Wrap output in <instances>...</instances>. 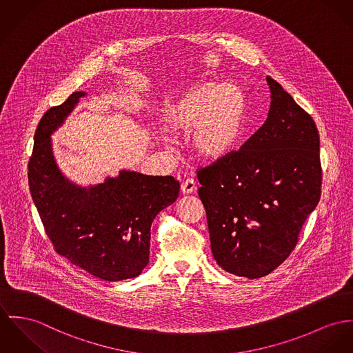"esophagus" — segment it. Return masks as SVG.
I'll return each instance as SVG.
<instances>
[{
  "label": "esophagus",
  "instance_id": "esophagus-1",
  "mask_svg": "<svg viewBox=\"0 0 353 353\" xmlns=\"http://www.w3.org/2000/svg\"><path fill=\"white\" fill-rule=\"evenodd\" d=\"M194 190H196V183L192 179H187V180L183 181V184H181V192L183 193L190 194V193H193Z\"/></svg>",
  "mask_w": 353,
  "mask_h": 353
}]
</instances>
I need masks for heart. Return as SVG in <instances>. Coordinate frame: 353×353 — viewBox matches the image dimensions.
<instances>
[{"mask_svg":"<svg viewBox=\"0 0 353 353\" xmlns=\"http://www.w3.org/2000/svg\"><path fill=\"white\" fill-rule=\"evenodd\" d=\"M247 99L232 83L205 81L193 88L163 115L173 136H190L194 154L207 163L227 159L239 145L247 122Z\"/></svg>","mask_w":353,"mask_h":353,"instance_id":"heart-1","label":"heart"}]
</instances>
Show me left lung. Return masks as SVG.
I'll list each match as a JSON object with an SVG mask.
<instances>
[{"instance_id":"obj_1","label":"left lung","mask_w":353,"mask_h":353,"mask_svg":"<svg viewBox=\"0 0 353 353\" xmlns=\"http://www.w3.org/2000/svg\"><path fill=\"white\" fill-rule=\"evenodd\" d=\"M266 81L272 103L262 128L238 152L197 170L214 258L250 279L290 255L321 196L317 126L278 81Z\"/></svg>"}]
</instances>
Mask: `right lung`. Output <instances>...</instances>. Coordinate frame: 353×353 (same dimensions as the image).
Returning a JSON list of instances; mask_svg holds the SVG:
<instances>
[{
  "label": "right lung",
  "mask_w": 353,
  "mask_h": 353,
  "mask_svg": "<svg viewBox=\"0 0 353 353\" xmlns=\"http://www.w3.org/2000/svg\"><path fill=\"white\" fill-rule=\"evenodd\" d=\"M84 95L72 92L40 119L28 163L29 190L57 254L103 281L134 278L149 263L152 223L176 201L180 183L130 170L88 188L65 179L54 161L51 134Z\"/></svg>",
  "instance_id": "right-lung-1"
}]
</instances>
